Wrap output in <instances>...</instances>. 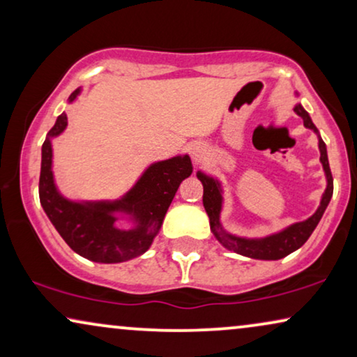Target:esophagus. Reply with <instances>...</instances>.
I'll use <instances>...</instances> for the list:
<instances>
[{"mask_svg":"<svg viewBox=\"0 0 357 357\" xmlns=\"http://www.w3.org/2000/svg\"><path fill=\"white\" fill-rule=\"evenodd\" d=\"M203 154H204V146L202 143H193L190 146V155H192L195 162H198V160L203 158Z\"/></svg>","mask_w":357,"mask_h":357,"instance_id":"34e87169","label":"esophagus"}]
</instances>
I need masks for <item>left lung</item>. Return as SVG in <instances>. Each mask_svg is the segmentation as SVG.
Here are the masks:
<instances>
[{
    "mask_svg": "<svg viewBox=\"0 0 357 357\" xmlns=\"http://www.w3.org/2000/svg\"><path fill=\"white\" fill-rule=\"evenodd\" d=\"M294 112L304 120V125L307 128L314 130L315 133H319L317 126L312 123L310 116L304 110V107L297 104L294 107ZM319 148H320V160L324 164V170L326 174V180H328V185H326V190L324 193V198H321L320 206L317 209L315 214L312 218L307 219V221L292 224L284 231L280 234H275V236L265 237V238H241L236 236H231V234L224 232L221 224H219V213H221V204H222V197H221V187L216 180L208 177L202 172L197 174L199 182L203 183V204L204 209H206L209 216V224H211V231L219 242L222 243L224 247L229 248V250H234L241 253L243 257L250 258H258V260H280V258L289 255L297 248H301L307 242V238L310 237V234L314 232L317 224L324 216L326 206H328L331 195H333V177H331V170L328 164V155H326V146L324 139H319Z\"/></svg>",
    "mask_w": 357,
    "mask_h": 357,
    "instance_id": "obj_1",
    "label": "left lung"
}]
</instances>
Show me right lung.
I'll return each instance as SVG.
<instances>
[{
    "label": "right lung",
    "mask_w": 357,
    "mask_h": 357,
    "mask_svg": "<svg viewBox=\"0 0 357 357\" xmlns=\"http://www.w3.org/2000/svg\"><path fill=\"white\" fill-rule=\"evenodd\" d=\"M79 89L70 96L76 99ZM61 114L42 144V169L38 197L58 234L76 253L97 263H121L148 250L160 229L165 213L182 180L192 174L188 155L155 162L146 170L133 188L114 203H75L56 192L52 172V141L66 128ZM128 212L139 221L133 231H120L113 226L114 213Z\"/></svg>",
    "instance_id": "1"
}]
</instances>
